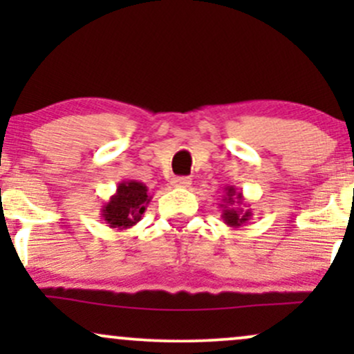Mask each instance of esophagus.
I'll list each match as a JSON object with an SVG mask.
<instances>
[{
  "label": "esophagus",
  "instance_id": "esophagus-1",
  "mask_svg": "<svg viewBox=\"0 0 354 354\" xmlns=\"http://www.w3.org/2000/svg\"><path fill=\"white\" fill-rule=\"evenodd\" d=\"M173 186H176V188H189V186H191V178H188V176L174 178Z\"/></svg>",
  "mask_w": 354,
  "mask_h": 354
}]
</instances>
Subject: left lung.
I'll use <instances>...</instances> for the list:
<instances>
[{"instance_id": "obj_1", "label": "left lung", "mask_w": 354, "mask_h": 354, "mask_svg": "<svg viewBox=\"0 0 354 354\" xmlns=\"http://www.w3.org/2000/svg\"><path fill=\"white\" fill-rule=\"evenodd\" d=\"M219 208H221L223 221L230 228H241L253 216V211L246 208L243 193L234 188V186H226L223 200L219 203Z\"/></svg>"}]
</instances>
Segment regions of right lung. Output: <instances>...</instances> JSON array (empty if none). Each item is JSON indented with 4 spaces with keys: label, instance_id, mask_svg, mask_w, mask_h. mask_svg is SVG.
I'll return each mask as SVG.
<instances>
[{
    "label": "right lung",
    "instance_id": "obj_1",
    "mask_svg": "<svg viewBox=\"0 0 354 354\" xmlns=\"http://www.w3.org/2000/svg\"><path fill=\"white\" fill-rule=\"evenodd\" d=\"M151 201L148 186L136 180L118 183L116 193L101 206V218L109 228L128 230L143 218L146 206Z\"/></svg>",
    "mask_w": 354,
    "mask_h": 354
}]
</instances>
